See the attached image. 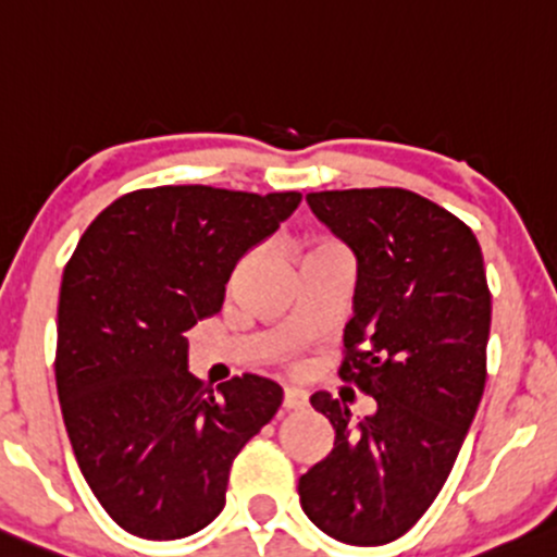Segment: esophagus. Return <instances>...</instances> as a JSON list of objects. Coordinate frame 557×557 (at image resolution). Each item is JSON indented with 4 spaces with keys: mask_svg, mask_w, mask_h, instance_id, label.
<instances>
[{
    "mask_svg": "<svg viewBox=\"0 0 557 557\" xmlns=\"http://www.w3.org/2000/svg\"><path fill=\"white\" fill-rule=\"evenodd\" d=\"M308 405V394L300 392V388H285L283 394V410L293 412V410H304Z\"/></svg>",
    "mask_w": 557,
    "mask_h": 557,
    "instance_id": "esophagus-1",
    "label": "esophagus"
}]
</instances>
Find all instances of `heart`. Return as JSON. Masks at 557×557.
Returning <instances> with one entry per match:
<instances>
[{
    "mask_svg": "<svg viewBox=\"0 0 557 557\" xmlns=\"http://www.w3.org/2000/svg\"><path fill=\"white\" fill-rule=\"evenodd\" d=\"M319 251H345V249L337 244V240H321V244L311 253H319Z\"/></svg>",
    "mask_w": 557,
    "mask_h": 557,
    "instance_id": "1",
    "label": "heart"
}]
</instances>
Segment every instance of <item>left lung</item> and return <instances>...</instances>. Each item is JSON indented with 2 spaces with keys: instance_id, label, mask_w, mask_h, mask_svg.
Wrapping results in <instances>:
<instances>
[{
  "instance_id": "left-lung-1",
  "label": "left lung",
  "mask_w": 557,
  "mask_h": 557,
  "mask_svg": "<svg viewBox=\"0 0 557 557\" xmlns=\"http://www.w3.org/2000/svg\"><path fill=\"white\" fill-rule=\"evenodd\" d=\"M308 205L358 259L339 379L376 399L350 410L317 392L334 448L298 480L330 537L373 547L418 524L451 472L487 379L491 287L472 227L420 194L311 191Z\"/></svg>"
}]
</instances>
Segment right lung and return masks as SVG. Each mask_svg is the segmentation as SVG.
<instances>
[{
  "label": "right lung",
  "instance_id": "right-lung-1",
  "mask_svg": "<svg viewBox=\"0 0 557 557\" xmlns=\"http://www.w3.org/2000/svg\"><path fill=\"white\" fill-rule=\"evenodd\" d=\"M298 205L300 191L137 189L66 261L53 360L66 435L98 504L134 537L210 524L233 459L283 405V388L253 373L202 384L186 332L223 308L238 259Z\"/></svg>",
  "mask_w": 557,
  "mask_h": 557
}]
</instances>
